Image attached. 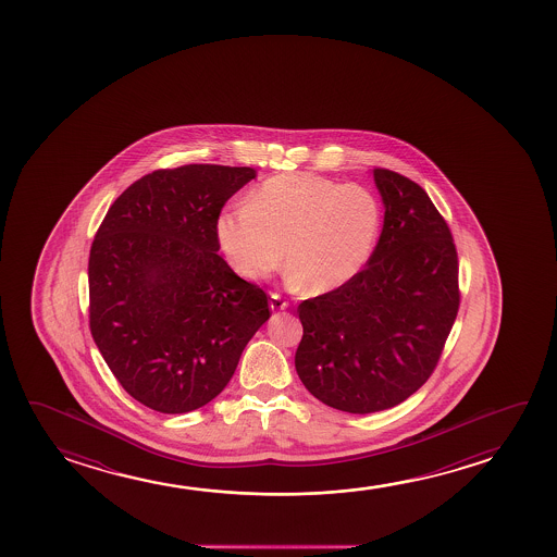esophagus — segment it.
I'll return each instance as SVG.
<instances>
[{
	"instance_id": "1",
	"label": "esophagus",
	"mask_w": 557,
	"mask_h": 557,
	"mask_svg": "<svg viewBox=\"0 0 557 557\" xmlns=\"http://www.w3.org/2000/svg\"><path fill=\"white\" fill-rule=\"evenodd\" d=\"M287 306L289 305H287V302H285L277 293H272V295H270V310H272V312H282V310H285Z\"/></svg>"
}]
</instances>
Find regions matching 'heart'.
I'll return each instance as SVG.
<instances>
[{
    "mask_svg": "<svg viewBox=\"0 0 557 557\" xmlns=\"http://www.w3.org/2000/svg\"><path fill=\"white\" fill-rule=\"evenodd\" d=\"M381 224V203L366 186L287 173L255 186L242 209L221 213L216 237L245 280H264L285 259L290 282L327 295L363 270Z\"/></svg>",
    "mask_w": 557,
    "mask_h": 557,
    "instance_id": "heart-1",
    "label": "heart"
}]
</instances>
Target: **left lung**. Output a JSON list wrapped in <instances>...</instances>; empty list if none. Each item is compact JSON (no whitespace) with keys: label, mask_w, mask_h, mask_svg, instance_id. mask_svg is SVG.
I'll use <instances>...</instances> for the list:
<instances>
[{"label":"left lung","mask_w":557,"mask_h":557,"mask_svg":"<svg viewBox=\"0 0 557 557\" xmlns=\"http://www.w3.org/2000/svg\"><path fill=\"white\" fill-rule=\"evenodd\" d=\"M373 178L384 224L366 268L298 306L300 381L354 414L396 407L430 379L460 302L457 249L432 199L388 169H373Z\"/></svg>","instance_id":"8db88e82"}]
</instances>
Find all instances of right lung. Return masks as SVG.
Listing matches in <instances>:
<instances>
[{
  "instance_id": "1",
  "label": "right lung",
  "mask_w": 557,
  "mask_h": 557,
  "mask_svg": "<svg viewBox=\"0 0 557 557\" xmlns=\"http://www.w3.org/2000/svg\"><path fill=\"white\" fill-rule=\"evenodd\" d=\"M251 168L183 165L131 184L89 255V325L123 389L153 411H194L219 396L270 318L264 290L219 255L224 203Z\"/></svg>"
}]
</instances>
